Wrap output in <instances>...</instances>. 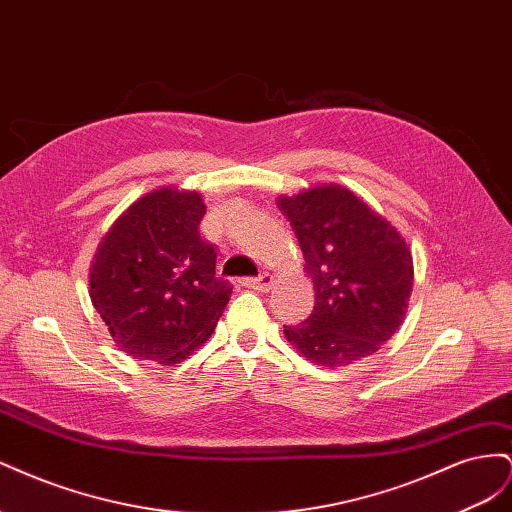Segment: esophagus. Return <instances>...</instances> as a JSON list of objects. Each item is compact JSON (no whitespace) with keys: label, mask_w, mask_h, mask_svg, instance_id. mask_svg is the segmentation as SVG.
<instances>
[{"label":"esophagus","mask_w":512,"mask_h":512,"mask_svg":"<svg viewBox=\"0 0 512 512\" xmlns=\"http://www.w3.org/2000/svg\"><path fill=\"white\" fill-rule=\"evenodd\" d=\"M243 286L252 288V290H260V292H267L273 286V277L267 275V273L260 275V277H247V280H243Z\"/></svg>","instance_id":"34e87169"}]
</instances>
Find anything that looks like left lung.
<instances>
[{
  "label": "left lung",
  "mask_w": 512,
  "mask_h": 512,
  "mask_svg": "<svg viewBox=\"0 0 512 512\" xmlns=\"http://www.w3.org/2000/svg\"><path fill=\"white\" fill-rule=\"evenodd\" d=\"M312 277L316 307L290 346L309 363L337 369L380 350L406 320L414 286L412 250L382 213L339 183L280 194Z\"/></svg>",
  "instance_id": "8db88e82"
}]
</instances>
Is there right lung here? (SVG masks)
<instances>
[{"label": "right lung", "instance_id": "add662e5", "mask_svg": "<svg viewBox=\"0 0 512 512\" xmlns=\"http://www.w3.org/2000/svg\"><path fill=\"white\" fill-rule=\"evenodd\" d=\"M196 190L162 185L123 211L89 267V297L115 346L173 365L215 331L232 286L215 277V250L198 235Z\"/></svg>", "mask_w": 512, "mask_h": 512}]
</instances>
